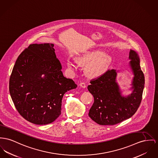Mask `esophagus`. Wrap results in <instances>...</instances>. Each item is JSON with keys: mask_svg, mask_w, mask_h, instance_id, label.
<instances>
[{"mask_svg": "<svg viewBox=\"0 0 158 158\" xmlns=\"http://www.w3.org/2000/svg\"><path fill=\"white\" fill-rule=\"evenodd\" d=\"M79 86L80 87H82V88H85L86 87V85L84 83H81L80 84H79Z\"/></svg>", "mask_w": 158, "mask_h": 158, "instance_id": "34e87169", "label": "esophagus"}]
</instances>
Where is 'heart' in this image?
<instances>
[{"instance_id": "heart-1", "label": "heart", "mask_w": 158, "mask_h": 158, "mask_svg": "<svg viewBox=\"0 0 158 158\" xmlns=\"http://www.w3.org/2000/svg\"><path fill=\"white\" fill-rule=\"evenodd\" d=\"M75 60L79 65L85 67V73L88 77L94 78L105 73L111 62V57L104 54L103 51L97 50L78 57ZM66 66L73 71H75L77 69L74 62L70 60L66 61Z\"/></svg>"}]
</instances>
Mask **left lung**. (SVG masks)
I'll return each instance as SVG.
<instances>
[{"label": "left lung", "mask_w": 158, "mask_h": 158, "mask_svg": "<svg viewBox=\"0 0 158 158\" xmlns=\"http://www.w3.org/2000/svg\"><path fill=\"white\" fill-rule=\"evenodd\" d=\"M129 65L134 75L132 93L123 96L116 81L118 71L108 70L101 77L90 81L88 90L94 96V103L89 116L99 125H114L133 116L142 100L144 87V75L141 69L139 57L133 50L129 52Z\"/></svg>", "instance_id": "obj_1"}]
</instances>
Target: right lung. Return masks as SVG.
<instances>
[{
    "label": "right lung",
    "mask_w": 158,
    "mask_h": 158,
    "mask_svg": "<svg viewBox=\"0 0 158 158\" xmlns=\"http://www.w3.org/2000/svg\"><path fill=\"white\" fill-rule=\"evenodd\" d=\"M53 44H31L18 57L10 78V93L23 118L36 125L61 114L64 94L77 85L61 71Z\"/></svg>",
    "instance_id": "obj_1"
}]
</instances>
